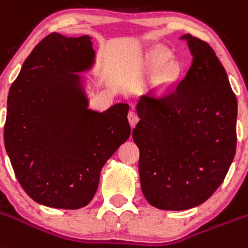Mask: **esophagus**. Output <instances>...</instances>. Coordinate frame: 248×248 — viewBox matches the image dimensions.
Wrapping results in <instances>:
<instances>
[{
	"label": "esophagus",
	"mask_w": 248,
	"mask_h": 248,
	"mask_svg": "<svg viewBox=\"0 0 248 248\" xmlns=\"http://www.w3.org/2000/svg\"><path fill=\"white\" fill-rule=\"evenodd\" d=\"M139 120H140L139 115H137V113L135 111H131L130 113H128V121H130L131 127L136 126V124H137V122H139Z\"/></svg>",
	"instance_id": "obj_1"
}]
</instances>
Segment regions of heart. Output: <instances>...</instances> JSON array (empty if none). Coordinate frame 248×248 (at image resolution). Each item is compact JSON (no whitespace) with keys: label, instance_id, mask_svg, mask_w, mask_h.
<instances>
[{"label":"heart","instance_id":"b5f03b06","mask_svg":"<svg viewBox=\"0 0 248 248\" xmlns=\"http://www.w3.org/2000/svg\"><path fill=\"white\" fill-rule=\"evenodd\" d=\"M170 60H171V55L167 51L156 49V51H154V52L148 56L147 66L151 71H158L165 67L166 64L170 62ZM178 75H180V68H178L177 64H169L163 70L162 75H161V81L165 85H170V83L175 82L176 79H177Z\"/></svg>","mask_w":248,"mask_h":248}]
</instances>
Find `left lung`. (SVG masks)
Listing matches in <instances>:
<instances>
[{"label":"left lung","instance_id":"obj_1","mask_svg":"<svg viewBox=\"0 0 248 248\" xmlns=\"http://www.w3.org/2000/svg\"><path fill=\"white\" fill-rule=\"evenodd\" d=\"M193 61L175 87L150 91L137 103L132 137L140 148L142 192L160 210L207 201L236 154L237 98L212 47L185 34Z\"/></svg>","mask_w":248,"mask_h":248}]
</instances>
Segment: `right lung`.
Masks as SVG:
<instances>
[{
  "label": "right lung",
  "mask_w": 248,
  "mask_h": 248,
  "mask_svg": "<svg viewBox=\"0 0 248 248\" xmlns=\"http://www.w3.org/2000/svg\"><path fill=\"white\" fill-rule=\"evenodd\" d=\"M93 56L90 36L49 33L32 49L8 92L3 139L11 165L25 192L48 207L88 204L101 169L131 135L128 105L87 108L73 72L88 70Z\"/></svg>",
  "instance_id": "1"
}]
</instances>
